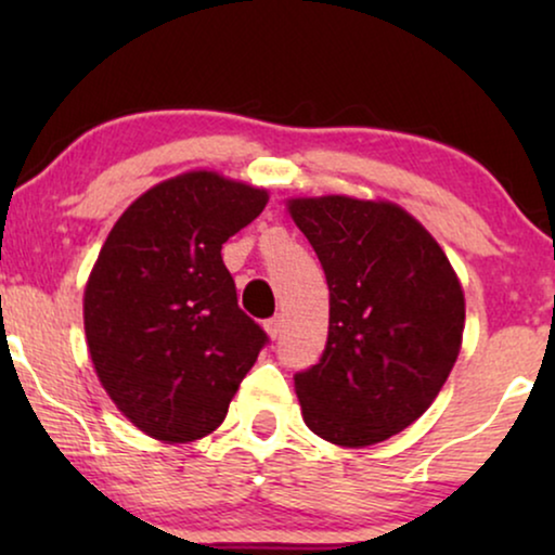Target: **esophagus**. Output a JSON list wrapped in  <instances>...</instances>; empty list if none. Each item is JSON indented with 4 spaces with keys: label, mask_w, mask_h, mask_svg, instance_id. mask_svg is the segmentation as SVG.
I'll list each match as a JSON object with an SVG mask.
<instances>
[{
    "label": "esophagus",
    "mask_w": 555,
    "mask_h": 555,
    "mask_svg": "<svg viewBox=\"0 0 555 555\" xmlns=\"http://www.w3.org/2000/svg\"><path fill=\"white\" fill-rule=\"evenodd\" d=\"M264 331H268L270 338H278L280 333H283V315H275L270 318V321H264Z\"/></svg>",
    "instance_id": "esophagus-1"
}]
</instances>
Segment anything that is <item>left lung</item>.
Listing matches in <instances>:
<instances>
[{
	"label": "left lung",
	"mask_w": 555,
	"mask_h": 555,
	"mask_svg": "<svg viewBox=\"0 0 555 555\" xmlns=\"http://www.w3.org/2000/svg\"><path fill=\"white\" fill-rule=\"evenodd\" d=\"M331 293L321 361L295 374L302 422L325 442H384L431 406L465 331V293L420 219L386 199L291 196Z\"/></svg>",
	"instance_id": "1"
}]
</instances>
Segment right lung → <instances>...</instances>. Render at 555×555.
I'll list each match as a JSON object with an SVG mask.
<instances>
[{"mask_svg":"<svg viewBox=\"0 0 555 555\" xmlns=\"http://www.w3.org/2000/svg\"><path fill=\"white\" fill-rule=\"evenodd\" d=\"M268 199V189L192 169L128 204L105 237L82 293L88 353L143 435H211L257 361L268 336L240 310L222 245Z\"/></svg>","mask_w":555,"mask_h":555,"instance_id":"right-lung-1","label":"right lung"}]
</instances>
